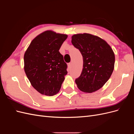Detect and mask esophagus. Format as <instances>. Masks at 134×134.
Instances as JSON below:
<instances>
[{"label":"esophagus","instance_id":"esophagus-1","mask_svg":"<svg viewBox=\"0 0 134 134\" xmlns=\"http://www.w3.org/2000/svg\"><path fill=\"white\" fill-rule=\"evenodd\" d=\"M68 68L69 69H70L71 68V63H68Z\"/></svg>","mask_w":134,"mask_h":134}]
</instances>
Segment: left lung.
I'll list each match as a JSON object with an SVG mask.
<instances>
[{"instance_id":"1","label":"left lung","mask_w":134,"mask_h":134,"mask_svg":"<svg viewBox=\"0 0 134 134\" xmlns=\"http://www.w3.org/2000/svg\"><path fill=\"white\" fill-rule=\"evenodd\" d=\"M71 43L83 56V68L75 79L77 87L86 93H92L102 88L114 69L115 57L110 46L98 36L89 34H76Z\"/></svg>"}]
</instances>
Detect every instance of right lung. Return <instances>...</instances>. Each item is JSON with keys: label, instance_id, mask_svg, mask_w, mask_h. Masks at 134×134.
<instances>
[{"label": "right lung", "instance_id": "right-lung-1", "mask_svg": "<svg viewBox=\"0 0 134 134\" xmlns=\"http://www.w3.org/2000/svg\"><path fill=\"white\" fill-rule=\"evenodd\" d=\"M66 35L46 31L31 42L24 55L25 71L36 91L48 96L59 92L66 75L67 64L59 51Z\"/></svg>", "mask_w": 134, "mask_h": 134}]
</instances>
